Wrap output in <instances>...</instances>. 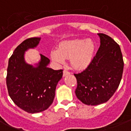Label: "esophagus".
<instances>
[{"label": "esophagus", "instance_id": "esophagus-1", "mask_svg": "<svg viewBox=\"0 0 131 131\" xmlns=\"http://www.w3.org/2000/svg\"><path fill=\"white\" fill-rule=\"evenodd\" d=\"M70 74V72L68 71H67V70H64L63 71V76L64 77H65V76L68 75H69Z\"/></svg>", "mask_w": 131, "mask_h": 131}]
</instances>
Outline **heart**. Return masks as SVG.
<instances>
[{
    "label": "heart",
    "instance_id": "obj_1",
    "mask_svg": "<svg viewBox=\"0 0 131 131\" xmlns=\"http://www.w3.org/2000/svg\"><path fill=\"white\" fill-rule=\"evenodd\" d=\"M95 45L91 40L73 39L60 44L58 49H53L51 58L56 63L62 64L70 58L72 67L76 69H86L91 63Z\"/></svg>",
    "mask_w": 131,
    "mask_h": 131
}]
</instances>
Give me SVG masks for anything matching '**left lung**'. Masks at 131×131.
<instances>
[{
  "mask_svg": "<svg viewBox=\"0 0 131 131\" xmlns=\"http://www.w3.org/2000/svg\"><path fill=\"white\" fill-rule=\"evenodd\" d=\"M98 35L101 45L91 63L82 72L74 74L78 82L76 96L88 105H97L110 100L120 85L124 69L119 45L107 35Z\"/></svg>",
  "mask_w": 131,
  "mask_h": 131,
  "instance_id": "obj_1",
  "label": "left lung"
}]
</instances>
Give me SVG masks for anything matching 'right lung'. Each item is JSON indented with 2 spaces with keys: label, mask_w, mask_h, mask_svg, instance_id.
<instances>
[{
  "label": "right lung",
  "mask_w": 131,
  "mask_h": 131,
  "mask_svg": "<svg viewBox=\"0 0 131 131\" xmlns=\"http://www.w3.org/2000/svg\"><path fill=\"white\" fill-rule=\"evenodd\" d=\"M41 38H29L19 44L9 60L6 78L9 96L20 109L28 113H39L47 110L53 103L56 88L62 78V70L47 67L49 59L40 54L37 67L24 60L25 51L35 48Z\"/></svg>",
  "instance_id": "right-lung-1"
}]
</instances>
